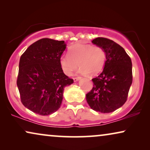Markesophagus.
Here are the masks:
<instances>
[{
	"label": "esophagus",
	"mask_w": 150,
	"mask_h": 150,
	"mask_svg": "<svg viewBox=\"0 0 150 150\" xmlns=\"http://www.w3.org/2000/svg\"><path fill=\"white\" fill-rule=\"evenodd\" d=\"M81 77H76V78H74V82H77V81H79V80H81Z\"/></svg>",
	"instance_id": "34e87169"
}]
</instances>
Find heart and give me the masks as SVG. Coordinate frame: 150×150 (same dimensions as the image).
<instances>
[{
  "label": "heart",
  "instance_id": "1",
  "mask_svg": "<svg viewBox=\"0 0 150 150\" xmlns=\"http://www.w3.org/2000/svg\"><path fill=\"white\" fill-rule=\"evenodd\" d=\"M106 59V52L102 47L78 44L69 48L68 55L60 57L59 65L67 76H70L77 69L78 65L80 74L96 76L102 71Z\"/></svg>",
  "mask_w": 150,
  "mask_h": 150
}]
</instances>
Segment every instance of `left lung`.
<instances>
[{"instance_id":"8db88e82","label":"left lung","mask_w":150,"mask_h":150,"mask_svg":"<svg viewBox=\"0 0 150 150\" xmlns=\"http://www.w3.org/2000/svg\"><path fill=\"white\" fill-rule=\"evenodd\" d=\"M105 50L106 59L103 71L92 79L93 89L86 94L92 109L109 113L124 105L132 83V61L122 46L112 40L98 38L91 42Z\"/></svg>"}]
</instances>
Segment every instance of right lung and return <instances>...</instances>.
Returning a JSON list of instances; mask_svg holds the SVG:
<instances>
[{"label":"right lung","mask_w":150,"mask_h":150,"mask_svg":"<svg viewBox=\"0 0 150 150\" xmlns=\"http://www.w3.org/2000/svg\"><path fill=\"white\" fill-rule=\"evenodd\" d=\"M64 41L43 38L22 54L17 86L22 103L40 115L56 112L65 87L74 83L61 69L59 59L66 48Z\"/></svg>","instance_id":"1"}]
</instances>
